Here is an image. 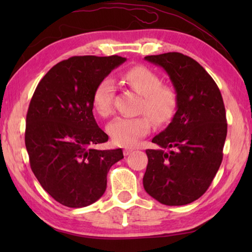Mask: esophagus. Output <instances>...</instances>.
Segmentation results:
<instances>
[{
  "instance_id": "34e87169",
  "label": "esophagus",
  "mask_w": 252,
  "mask_h": 252,
  "mask_svg": "<svg viewBox=\"0 0 252 252\" xmlns=\"http://www.w3.org/2000/svg\"><path fill=\"white\" fill-rule=\"evenodd\" d=\"M133 150H134V149H132V148H126L125 150H123V155H125L126 157L129 156V155H131L132 152H133Z\"/></svg>"
}]
</instances>
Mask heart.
Listing matches in <instances>:
<instances>
[{"instance_id": "obj_1", "label": "heart", "mask_w": 252, "mask_h": 252, "mask_svg": "<svg viewBox=\"0 0 252 252\" xmlns=\"http://www.w3.org/2000/svg\"><path fill=\"white\" fill-rule=\"evenodd\" d=\"M121 78L132 90L142 95L139 112L146 113L156 126H164L171 120L177 108V94L171 87L162 84L156 72L138 65L123 72ZM113 96V81L109 78L100 81L92 96L93 106L99 116L109 117L112 114ZM147 117L118 118L111 122L108 133L112 142L126 148L135 146L151 130V118Z\"/></svg>"}]
</instances>
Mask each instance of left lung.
Masks as SVG:
<instances>
[{
  "instance_id": "left-lung-1",
  "label": "left lung",
  "mask_w": 252,
  "mask_h": 252,
  "mask_svg": "<svg viewBox=\"0 0 252 252\" xmlns=\"http://www.w3.org/2000/svg\"><path fill=\"white\" fill-rule=\"evenodd\" d=\"M167 72L177 93V112L148 149L144 190L165 206H183L206 192L220 168L227 136L218 85L192 58L179 52L148 55Z\"/></svg>"
}]
</instances>
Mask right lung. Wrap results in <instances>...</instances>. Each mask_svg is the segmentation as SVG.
<instances>
[{
    "mask_svg": "<svg viewBox=\"0 0 252 252\" xmlns=\"http://www.w3.org/2000/svg\"><path fill=\"white\" fill-rule=\"evenodd\" d=\"M126 58L72 57L59 62L37 84L30 102L25 147L42 188L69 208L90 206L103 195L106 174L123 158L121 149L97 150L108 141L93 117L96 85Z\"/></svg>",
    "mask_w": 252,
    "mask_h": 252,
    "instance_id": "1",
    "label": "right lung"
}]
</instances>
